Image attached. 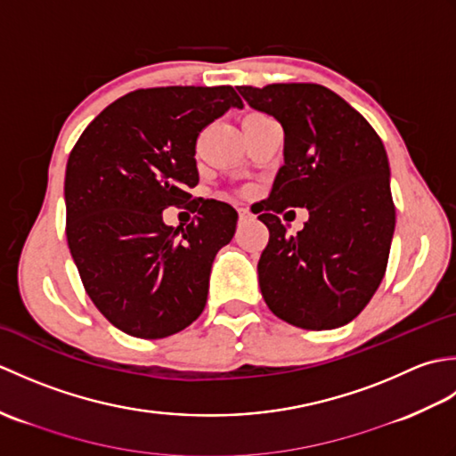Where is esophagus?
Listing matches in <instances>:
<instances>
[{
	"label": "esophagus",
	"instance_id": "34e87169",
	"mask_svg": "<svg viewBox=\"0 0 456 456\" xmlns=\"http://www.w3.org/2000/svg\"><path fill=\"white\" fill-rule=\"evenodd\" d=\"M250 217H253V213H250L247 208H239V219H240V223L248 221Z\"/></svg>",
	"mask_w": 456,
	"mask_h": 456
}]
</instances>
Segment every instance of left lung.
I'll return each mask as SVG.
<instances>
[{"label":"left lung","mask_w":456,"mask_h":456,"mask_svg":"<svg viewBox=\"0 0 456 456\" xmlns=\"http://www.w3.org/2000/svg\"><path fill=\"white\" fill-rule=\"evenodd\" d=\"M237 90L284 129V167L258 216L270 231L260 292L289 325L343 327L370 302L388 265L395 225L388 154L370 123L325 86ZM286 207L310 213L296 238L277 217Z\"/></svg>","instance_id":"obj_1"}]
</instances>
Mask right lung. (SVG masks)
Listing matches in <instances>:
<instances>
[{
  "label": "right lung",
  "mask_w": 456,
  "mask_h": 456,
  "mask_svg": "<svg viewBox=\"0 0 456 456\" xmlns=\"http://www.w3.org/2000/svg\"><path fill=\"white\" fill-rule=\"evenodd\" d=\"M231 108H243L231 86L137 90L108 105L70 152L68 247L92 302L123 333L168 337L206 307L237 211L208 200L186 229L168 227L162 211L191 203L198 134Z\"/></svg>",
  "instance_id": "add662e5"
}]
</instances>
